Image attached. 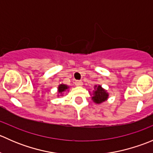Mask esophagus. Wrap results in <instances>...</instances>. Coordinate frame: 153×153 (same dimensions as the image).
<instances>
[{"instance_id":"1","label":"esophagus","mask_w":153,"mask_h":153,"mask_svg":"<svg viewBox=\"0 0 153 153\" xmlns=\"http://www.w3.org/2000/svg\"><path fill=\"white\" fill-rule=\"evenodd\" d=\"M75 84L76 86H79L83 85V82L81 81H76L75 82Z\"/></svg>"}]
</instances>
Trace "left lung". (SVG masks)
Here are the masks:
<instances>
[{
	"mask_svg": "<svg viewBox=\"0 0 153 153\" xmlns=\"http://www.w3.org/2000/svg\"><path fill=\"white\" fill-rule=\"evenodd\" d=\"M97 86H95L96 87ZM108 98V93H106V91L101 87V86H97L96 90L94 92V96L92 97L94 102L96 104H101V103L105 101Z\"/></svg>",
	"mask_w": 153,
	"mask_h": 153,
	"instance_id": "1",
	"label": "left lung"
}]
</instances>
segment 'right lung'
Instances as JSON below:
<instances>
[{
    "instance_id": "1",
    "label": "right lung",
    "mask_w": 153,
    "mask_h": 153,
    "mask_svg": "<svg viewBox=\"0 0 153 153\" xmlns=\"http://www.w3.org/2000/svg\"><path fill=\"white\" fill-rule=\"evenodd\" d=\"M67 88H68L67 86L64 85V84H61V85L59 86V87H58V92L62 93V92H64V91H65Z\"/></svg>"
}]
</instances>
